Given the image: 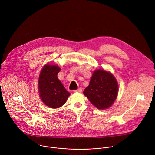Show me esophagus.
<instances>
[{"instance_id":"34e87169","label":"esophagus","mask_w":155,"mask_h":155,"mask_svg":"<svg viewBox=\"0 0 155 155\" xmlns=\"http://www.w3.org/2000/svg\"><path fill=\"white\" fill-rule=\"evenodd\" d=\"M74 92L75 93H81L82 92V89H81V88H79V89H78V90H74Z\"/></svg>"}]
</instances>
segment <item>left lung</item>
I'll list each match as a JSON object with an SVG mask.
<instances>
[{"mask_svg": "<svg viewBox=\"0 0 155 155\" xmlns=\"http://www.w3.org/2000/svg\"><path fill=\"white\" fill-rule=\"evenodd\" d=\"M118 93V85L115 77L102 69L94 71L89 85L83 91L91 104L101 110L111 107Z\"/></svg>", "mask_w": 155, "mask_h": 155, "instance_id": "8db88e82", "label": "left lung"}]
</instances>
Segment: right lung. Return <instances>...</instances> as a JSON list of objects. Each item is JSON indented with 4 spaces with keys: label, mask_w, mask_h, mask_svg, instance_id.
I'll list each match as a JSON object with an SVG mask.
<instances>
[{
    "label": "right lung",
    "mask_w": 155,
    "mask_h": 155,
    "mask_svg": "<svg viewBox=\"0 0 155 155\" xmlns=\"http://www.w3.org/2000/svg\"><path fill=\"white\" fill-rule=\"evenodd\" d=\"M60 71L57 65L46 64L38 78V89L40 99L47 106L52 108L63 105L71 94L58 78Z\"/></svg>",
    "instance_id": "right-lung-1"
}]
</instances>
